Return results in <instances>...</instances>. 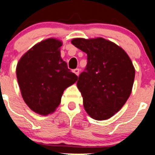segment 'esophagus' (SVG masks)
<instances>
[{
  "mask_svg": "<svg viewBox=\"0 0 155 155\" xmlns=\"http://www.w3.org/2000/svg\"><path fill=\"white\" fill-rule=\"evenodd\" d=\"M73 72H74V73H75L76 75H79V73H80V69H79V68L74 69V70H73Z\"/></svg>",
  "mask_w": 155,
  "mask_h": 155,
  "instance_id": "obj_1",
  "label": "esophagus"
}]
</instances>
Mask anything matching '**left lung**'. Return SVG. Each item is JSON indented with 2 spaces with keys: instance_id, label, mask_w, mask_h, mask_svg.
<instances>
[{
  "instance_id": "8db88e82",
  "label": "left lung",
  "mask_w": 155,
  "mask_h": 155,
  "mask_svg": "<svg viewBox=\"0 0 155 155\" xmlns=\"http://www.w3.org/2000/svg\"><path fill=\"white\" fill-rule=\"evenodd\" d=\"M71 44L87 55V64L77 87L84 109L95 120L112 117L131 93L135 70L130 57L114 43L97 37L75 38Z\"/></svg>"
}]
</instances>
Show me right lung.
<instances>
[{"mask_svg":"<svg viewBox=\"0 0 155 155\" xmlns=\"http://www.w3.org/2000/svg\"><path fill=\"white\" fill-rule=\"evenodd\" d=\"M62 41L48 38L35 45L20 59L16 78L28 107L41 115L56 110L64 91L78 77L60 56Z\"/></svg>","mask_w":155,"mask_h":155,"instance_id":"1","label":"right lung"}]
</instances>
